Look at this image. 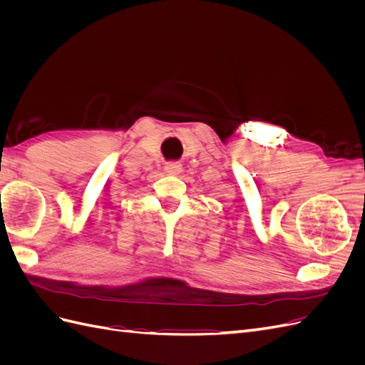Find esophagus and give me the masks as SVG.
Instances as JSON below:
<instances>
[{
	"instance_id": "esophagus-1",
	"label": "esophagus",
	"mask_w": 365,
	"mask_h": 365,
	"mask_svg": "<svg viewBox=\"0 0 365 365\" xmlns=\"http://www.w3.org/2000/svg\"><path fill=\"white\" fill-rule=\"evenodd\" d=\"M181 164L180 163H175V161H172V163H168L164 165V170L168 172L169 175H180L181 173Z\"/></svg>"
}]
</instances>
